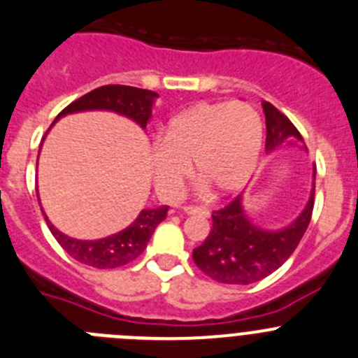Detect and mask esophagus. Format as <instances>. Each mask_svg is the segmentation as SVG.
Returning a JSON list of instances; mask_svg holds the SVG:
<instances>
[{
	"mask_svg": "<svg viewBox=\"0 0 358 358\" xmlns=\"http://www.w3.org/2000/svg\"><path fill=\"white\" fill-rule=\"evenodd\" d=\"M183 212H185L187 215H201V217H208V210L201 207H183Z\"/></svg>",
	"mask_w": 358,
	"mask_h": 358,
	"instance_id": "34e87169",
	"label": "esophagus"
}]
</instances>
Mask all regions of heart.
I'll return each mask as SVG.
<instances>
[{
	"instance_id": "b5f03b06",
	"label": "heart",
	"mask_w": 358,
	"mask_h": 358,
	"mask_svg": "<svg viewBox=\"0 0 358 358\" xmlns=\"http://www.w3.org/2000/svg\"><path fill=\"white\" fill-rule=\"evenodd\" d=\"M262 144V117L251 105L199 103L175 115L151 146V173L166 198L178 196L191 164L205 189L234 194L255 173Z\"/></svg>"
}]
</instances>
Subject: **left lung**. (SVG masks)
<instances>
[{"instance_id": "8db88e82", "label": "left lung", "mask_w": 358, "mask_h": 358, "mask_svg": "<svg viewBox=\"0 0 358 358\" xmlns=\"http://www.w3.org/2000/svg\"><path fill=\"white\" fill-rule=\"evenodd\" d=\"M262 107L267 130L266 151L303 143L301 134L278 108L267 101ZM303 148L307 150V146ZM314 192L315 167L307 205L291 224L278 230H264L251 223L243 207V194H239L224 208L212 212L210 234L192 251L194 264L219 283L248 285L266 278L294 253L307 231L314 208Z\"/></svg>"}]
</instances>
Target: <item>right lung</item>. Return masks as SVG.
Returning <instances> with one entry per match:
<instances>
[{"mask_svg":"<svg viewBox=\"0 0 358 358\" xmlns=\"http://www.w3.org/2000/svg\"><path fill=\"white\" fill-rule=\"evenodd\" d=\"M157 98H159L157 92L139 89V87L103 85L67 105L55 121H59L62 115L75 114V112L112 110L115 114L130 117L141 128H146ZM167 208H169L167 205L159 208H144L130 227L98 241H80L67 237L50 223L46 214H44V219L55 239L59 241L60 246L73 259L85 266L98 267V269H112V267H121L131 262L146 250V244L150 243L155 228L166 219Z\"/></svg>","mask_w":358,"mask_h":358,"instance_id":"add662e5","label":"right lung"}]
</instances>
